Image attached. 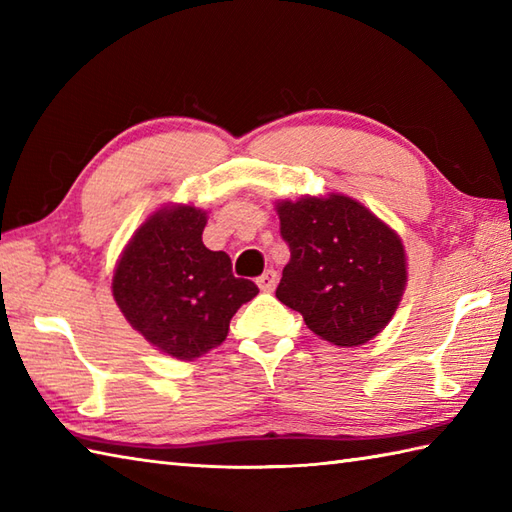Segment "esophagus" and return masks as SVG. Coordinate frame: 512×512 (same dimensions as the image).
I'll return each instance as SVG.
<instances>
[{"label":"esophagus","instance_id":"1","mask_svg":"<svg viewBox=\"0 0 512 512\" xmlns=\"http://www.w3.org/2000/svg\"><path fill=\"white\" fill-rule=\"evenodd\" d=\"M257 286H259V290H264V292H273L275 286H277L275 270H266V273L257 279Z\"/></svg>","mask_w":512,"mask_h":512}]
</instances>
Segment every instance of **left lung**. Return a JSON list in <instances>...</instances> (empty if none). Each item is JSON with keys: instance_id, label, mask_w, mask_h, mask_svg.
Instances as JSON below:
<instances>
[{"instance_id": "left-lung-1", "label": "left lung", "mask_w": 512, "mask_h": 512, "mask_svg": "<svg viewBox=\"0 0 512 512\" xmlns=\"http://www.w3.org/2000/svg\"><path fill=\"white\" fill-rule=\"evenodd\" d=\"M275 211L290 246L277 299L332 345L372 341L396 314L407 288L400 235L343 193L277 200Z\"/></svg>"}]
</instances>
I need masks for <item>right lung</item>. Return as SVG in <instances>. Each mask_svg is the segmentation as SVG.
Masks as SVG:
<instances>
[{
    "mask_svg": "<svg viewBox=\"0 0 512 512\" xmlns=\"http://www.w3.org/2000/svg\"><path fill=\"white\" fill-rule=\"evenodd\" d=\"M209 213L165 204L136 228L114 268L112 295L149 345L193 361L222 345L228 323L257 286L233 277L231 257L209 250L202 231Z\"/></svg>",
    "mask_w": 512,
    "mask_h": 512,
    "instance_id": "right-lung-1",
    "label": "right lung"
}]
</instances>
